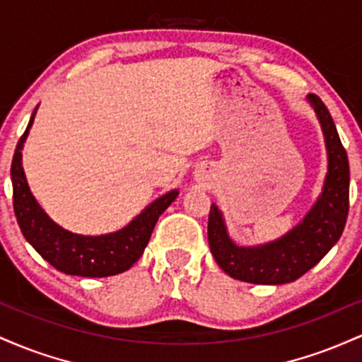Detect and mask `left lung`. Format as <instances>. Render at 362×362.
Masks as SVG:
<instances>
[{
    "mask_svg": "<svg viewBox=\"0 0 362 362\" xmlns=\"http://www.w3.org/2000/svg\"><path fill=\"white\" fill-rule=\"evenodd\" d=\"M306 100L315 110L327 149V173L322 192L305 218L272 242L243 247L228 233L226 221L211 204L207 238L219 267L233 279L252 284H286L300 279L339 242L349 213V160L334 119L317 95Z\"/></svg>",
    "mask_w": 362,
    "mask_h": 362,
    "instance_id": "obj_1",
    "label": "left lung"
}]
</instances>
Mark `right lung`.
I'll list each match as a JSON object with an SVG mask.
<instances>
[{
    "instance_id": "1",
    "label": "right lung",
    "mask_w": 362,
    "mask_h": 362,
    "mask_svg": "<svg viewBox=\"0 0 362 362\" xmlns=\"http://www.w3.org/2000/svg\"><path fill=\"white\" fill-rule=\"evenodd\" d=\"M37 109L39 105L16 144L11 161L13 209L25 240L52 267L69 276L109 277L127 271L143 255L158 218L175 201L178 190L173 189L155 199L131 223L112 233L93 236L64 230L52 221L37 202L23 172L22 149L34 124Z\"/></svg>"
}]
</instances>
